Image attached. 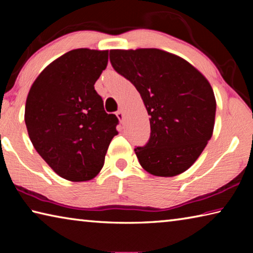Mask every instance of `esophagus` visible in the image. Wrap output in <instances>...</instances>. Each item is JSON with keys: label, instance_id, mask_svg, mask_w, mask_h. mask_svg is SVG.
<instances>
[{"label": "esophagus", "instance_id": "1", "mask_svg": "<svg viewBox=\"0 0 253 253\" xmlns=\"http://www.w3.org/2000/svg\"><path fill=\"white\" fill-rule=\"evenodd\" d=\"M116 115H117V117H118L119 121H121L122 123H124V110L123 109H119L117 113H116Z\"/></svg>", "mask_w": 253, "mask_h": 253}]
</instances>
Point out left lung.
<instances>
[{"label":"left lung","instance_id":"8db88e82","mask_svg":"<svg viewBox=\"0 0 253 253\" xmlns=\"http://www.w3.org/2000/svg\"><path fill=\"white\" fill-rule=\"evenodd\" d=\"M109 58L151 116L149 140L135 148L139 164L155 176L185 172L212 137L216 101L208 79L186 60L160 49L110 50Z\"/></svg>","mask_w":253,"mask_h":253}]
</instances>
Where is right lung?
I'll list each match as a JSON object with an SVG mask.
<instances>
[{
    "label": "right lung",
    "mask_w": 253,
    "mask_h": 253,
    "mask_svg": "<svg viewBox=\"0 0 253 253\" xmlns=\"http://www.w3.org/2000/svg\"><path fill=\"white\" fill-rule=\"evenodd\" d=\"M108 50L76 49L38 76L25 104L24 121L36 151L59 176L92 179L104 166L118 118L107 114L95 83Z\"/></svg>",
    "instance_id": "obj_1"
}]
</instances>
